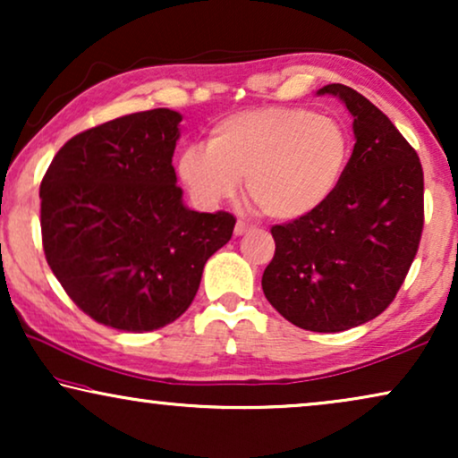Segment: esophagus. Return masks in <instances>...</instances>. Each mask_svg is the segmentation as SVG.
Returning a JSON list of instances; mask_svg holds the SVG:
<instances>
[{
    "label": "esophagus",
    "instance_id": "1",
    "mask_svg": "<svg viewBox=\"0 0 458 458\" xmlns=\"http://www.w3.org/2000/svg\"><path fill=\"white\" fill-rule=\"evenodd\" d=\"M248 231H252V225H248V223H243V221H237V223H235V229H233V233H235L237 237L246 235Z\"/></svg>",
    "mask_w": 458,
    "mask_h": 458
}]
</instances>
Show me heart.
I'll list each match as a JSON object with an SVG mask.
<instances>
[{
    "mask_svg": "<svg viewBox=\"0 0 458 458\" xmlns=\"http://www.w3.org/2000/svg\"><path fill=\"white\" fill-rule=\"evenodd\" d=\"M348 156V133L335 118L265 106L221 118L208 146L179 154L177 174L204 206L231 198L246 179V196L262 215L296 221L335 191Z\"/></svg>",
    "mask_w": 458,
    "mask_h": 458,
    "instance_id": "heart-1",
    "label": "heart"
}]
</instances>
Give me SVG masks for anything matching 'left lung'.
<instances>
[{
  "label": "left lung",
  "mask_w": 458,
  "mask_h": 458,
  "mask_svg": "<svg viewBox=\"0 0 458 458\" xmlns=\"http://www.w3.org/2000/svg\"><path fill=\"white\" fill-rule=\"evenodd\" d=\"M352 114L354 149L335 191L275 225L262 275L273 309L296 327L337 334L381 315L400 290L423 231V168L390 118L359 91L331 83Z\"/></svg>",
  "instance_id": "obj_1"
}]
</instances>
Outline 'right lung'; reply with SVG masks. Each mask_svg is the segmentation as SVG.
Listing matches in <instances>:
<instances>
[{
    "label": "right lung",
    "mask_w": 458,
    "mask_h": 458,
    "mask_svg": "<svg viewBox=\"0 0 458 458\" xmlns=\"http://www.w3.org/2000/svg\"><path fill=\"white\" fill-rule=\"evenodd\" d=\"M179 112H135L68 140L41 181L43 252L93 321L154 331L190 309L235 216L183 204L173 154Z\"/></svg>",
    "instance_id": "right-lung-1"
}]
</instances>
